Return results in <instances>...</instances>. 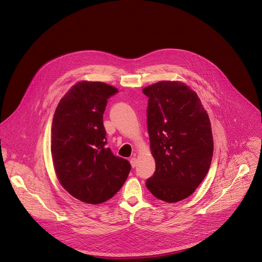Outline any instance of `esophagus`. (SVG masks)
<instances>
[{
	"label": "esophagus",
	"mask_w": 262,
	"mask_h": 262,
	"mask_svg": "<svg viewBox=\"0 0 262 262\" xmlns=\"http://www.w3.org/2000/svg\"><path fill=\"white\" fill-rule=\"evenodd\" d=\"M130 163H131V165H132V167L134 168L135 166H136V164H137V158L136 157H131V159H130Z\"/></svg>",
	"instance_id": "esophagus-1"
}]
</instances>
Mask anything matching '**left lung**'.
<instances>
[{"instance_id":"1","label":"left lung","mask_w":262,"mask_h":262,"mask_svg":"<svg viewBox=\"0 0 262 262\" xmlns=\"http://www.w3.org/2000/svg\"><path fill=\"white\" fill-rule=\"evenodd\" d=\"M148 97L147 129L155 172L146 187L157 199L177 203L207 176L214 150L208 113L184 82L159 81L142 90Z\"/></svg>"}]
</instances>
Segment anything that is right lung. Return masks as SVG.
I'll return each mask as SVG.
<instances>
[{
	"label": "right lung",
	"instance_id": "right-lung-1",
	"mask_svg": "<svg viewBox=\"0 0 262 262\" xmlns=\"http://www.w3.org/2000/svg\"><path fill=\"white\" fill-rule=\"evenodd\" d=\"M112 85L82 80L61 98L51 127V155L59 183L75 199L101 204L114 196L131 169L106 146L103 123Z\"/></svg>",
	"mask_w": 262,
	"mask_h": 262
}]
</instances>
